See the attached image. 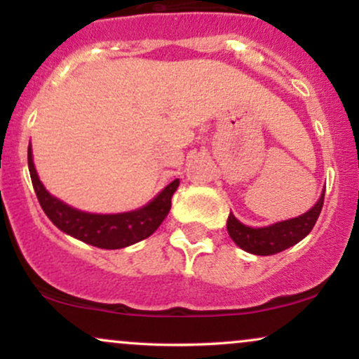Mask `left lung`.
I'll list each match as a JSON object with an SVG mask.
<instances>
[{
	"label": "left lung",
	"instance_id": "obj_1",
	"mask_svg": "<svg viewBox=\"0 0 359 359\" xmlns=\"http://www.w3.org/2000/svg\"><path fill=\"white\" fill-rule=\"evenodd\" d=\"M323 204L324 191L314 208L309 209L306 214L294 217V219L275 222V224L265 226V228H250V226L238 221L233 214H229L228 233L241 250L259 255V257H269V255L280 253V251L290 248V246L297 245L300 240H304L314 228Z\"/></svg>",
	"mask_w": 359,
	"mask_h": 359
}]
</instances>
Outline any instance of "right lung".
<instances>
[{"label":"right lung","instance_id":"obj_1","mask_svg":"<svg viewBox=\"0 0 359 359\" xmlns=\"http://www.w3.org/2000/svg\"><path fill=\"white\" fill-rule=\"evenodd\" d=\"M28 170L34 184L36 199L60 231L77 240L104 250H118L145 240L156 231L165 219L172 205V196L179 187V179L172 180L155 199L137 211L121 214H90L74 209L57 197L50 196L40 182L34 165L32 145L28 147Z\"/></svg>","mask_w":359,"mask_h":359}]
</instances>
